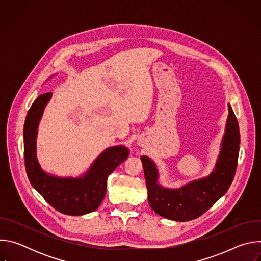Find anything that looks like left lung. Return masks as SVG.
<instances>
[{
    "label": "left lung",
    "instance_id": "left-lung-1",
    "mask_svg": "<svg viewBox=\"0 0 261 261\" xmlns=\"http://www.w3.org/2000/svg\"><path fill=\"white\" fill-rule=\"evenodd\" d=\"M225 133L214 170L206 177L195 179L178 189L164 188L158 182L156 164L141 157L147 188V200L158 215L174 220L189 221L198 218L224 195L233 180L240 152V129L233 110L228 104Z\"/></svg>",
    "mask_w": 261,
    "mask_h": 261
}]
</instances>
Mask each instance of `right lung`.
Masks as SVG:
<instances>
[{
  "instance_id": "add662e5",
  "label": "right lung",
  "mask_w": 261,
  "mask_h": 261,
  "mask_svg": "<svg viewBox=\"0 0 261 261\" xmlns=\"http://www.w3.org/2000/svg\"><path fill=\"white\" fill-rule=\"evenodd\" d=\"M51 95H40L28 111L23 126L25 171L31 185L54 208L65 215L82 216L99 207L106 194L108 175L128 158L129 150L124 145L106 148L80 177L46 173L37 159L36 139L39 122Z\"/></svg>"
}]
</instances>
